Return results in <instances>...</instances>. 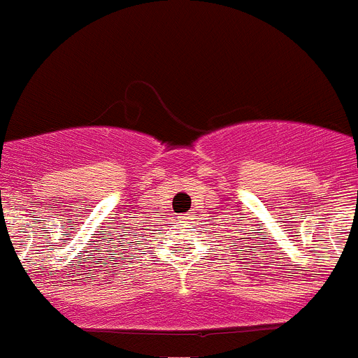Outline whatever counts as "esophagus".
<instances>
[{"mask_svg":"<svg viewBox=\"0 0 358 358\" xmlns=\"http://www.w3.org/2000/svg\"><path fill=\"white\" fill-rule=\"evenodd\" d=\"M180 220H189V216H180Z\"/></svg>","mask_w":358,"mask_h":358,"instance_id":"1","label":"esophagus"}]
</instances>
